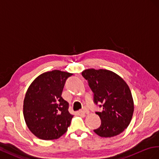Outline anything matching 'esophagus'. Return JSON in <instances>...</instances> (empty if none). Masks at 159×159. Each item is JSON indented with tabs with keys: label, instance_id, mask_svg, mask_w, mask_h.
<instances>
[{
	"label": "esophagus",
	"instance_id": "obj_1",
	"mask_svg": "<svg viewBox=\"0 0 159 159\" xmlns=\"http://www.w3.org/2000/svg\"><path fill=\"white\" fill-rule=\"evenodd\" d=\"M81 112L83 113V114H89V111L86 107H84V108H83V110L81 111Z\"/></svg>",
	"mask_w": 159,
	"mask_h": 159
}]
</instances>
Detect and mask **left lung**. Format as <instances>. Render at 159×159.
<instances>
[{
  "label": "left lung",
  "instance_id": "1",
  "mask_svg": "<svg viewBox=\"0 0 159 159\" xmlns=\"http://www.w3.org/2000/svg\"><path fill=\"white\" fill-rule=\"evenodd\" d=\"M94 93V102L102 103L96 112L101 125L94 132L101 137H112L128 127L134 112V102L128 84L114 72L89 69L82 72Z\"/></svg>",
  "mask_w": 159,
  "mask_h": 159
}]
</instances>
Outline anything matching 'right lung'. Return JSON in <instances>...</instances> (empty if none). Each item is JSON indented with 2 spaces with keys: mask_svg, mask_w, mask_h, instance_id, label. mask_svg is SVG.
Segmentation results:
<instances>
[{
  "mask_svg": "<svg viewBox=\"0 0 159 159\" xmlns=\"http://www.w3.org/2000/svg\"><path fill=\"white\" fill-rule=\"evenodd\" d=\"M73 74L54 70L37 77L27 90L23 115L31 133L43 140L60 138L68 130L73 115L61 97L66 79Z\"/></svg>",
  "mask_w": 159,
  "mask_h": 159,
  "instance_id": "1",
  "label": "right lung"
}]
</instances>
